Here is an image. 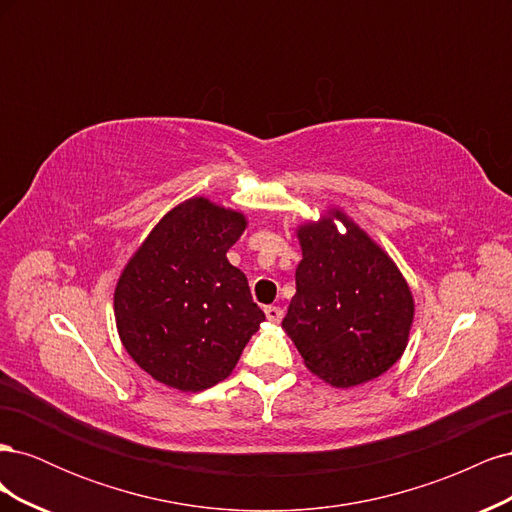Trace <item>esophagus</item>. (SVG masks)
Listing matches in <instances>:
<instances>
[{
    "label": "esophagus",
    "mask_w": 512,
    "mask_h": 512,
    "mask_svg": "<svg viewBox=\"0 0 512 512\" xmlns=\"http://www.w3.org/2000/svg\"><path fill=\"white\" fill-rule=\"evenodd\" d=\"M265 314L271 322H280L284 318V309L282 307H275V305H267L265 307Z\"/></svg>",
    "instance_id": "34e87169"
}]
</instances>
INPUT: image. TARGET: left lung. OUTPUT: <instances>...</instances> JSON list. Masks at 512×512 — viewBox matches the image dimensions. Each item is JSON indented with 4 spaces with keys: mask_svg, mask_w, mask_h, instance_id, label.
<instances>
[{
    "mask_svg": "<svg viewBox=\"0 0 512 512\" xmlns=\"http://www.w3.org/2000/svg\"><path fill=\"white\" fill-rule=\"evenodd\" d=\"M333 219L347 226L339 236ZM303 260L282 327L305 365L337 389L384 374L406 350L412 292L395 262L342 211L299 230Z\"/></svg>",
    "mask_w": 512,
    "mask_h": 512,
    "instance_id": "8db88e82",
    "label": "left lung"
}]
</instances>
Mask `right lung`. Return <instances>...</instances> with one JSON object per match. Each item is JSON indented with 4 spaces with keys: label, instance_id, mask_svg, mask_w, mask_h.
<instances>
[{
    "label": "right lung",
    "instance_id": "add662e5",
    "mask_svg": "<svg viewBox=\"0 0 512 512\" xmlns=\"http://www.w3.org/2000/svg\"><path fill=\"white\" fill-rule=\"evenodd\" d=\"M237 211L190 198L168 211L123 269L115 320L123 346L151 378L205 391L228 378L265 320L226 252L245 230Z\"/></svg>",
    "mask_w": 512,
    "mask_h": 512
}]
</instances>
